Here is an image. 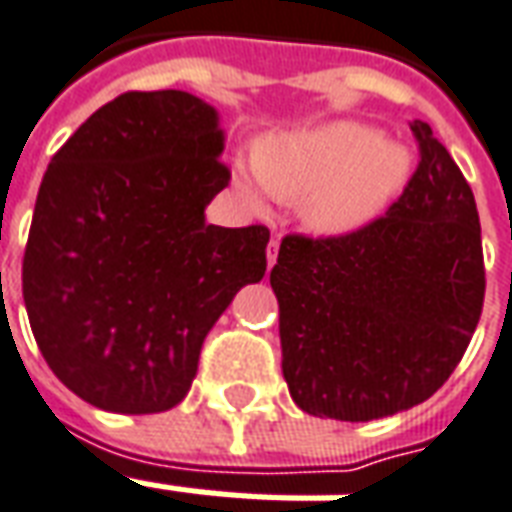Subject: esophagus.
<instances>
[{
	"label": "esophagus",
	"mask_w": 512,
	"mask_h": 512,
	"mask_svg": "<svg viewBox=\"0 0 512 512\" xmlns=\"http://www.w3.org/2000/svg\"><path fill=\"white\" fill-rule=\"evenodd\" d=\"M276 257H279V236L268 241V249H265V260H268V268H273Z\"/></svg>",
	"instance_id": "obj_1"
}]
</instances>
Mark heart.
<instances>
[{"mask_svg":"<svg viewBox=\"0 0 512 512\" xmlns=\"http://www.w3.org/2000/svg\"><path fill=\"white\" fill-rule=\"evenodd\" d=\"M411 171V152L384 142L365 123L335 120L327 126L273 136L230 166V187L249 212L271 198H303V220L325 236L368 225L392 204Z\"/></svg>","mask_w":512,"mask_h":512,"instance_id":"b5f03b06","label":"heart"}]
</instances>
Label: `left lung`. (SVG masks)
<instances>
[{
  "label": "left lung",
  "instance_id": "obj_1",
  "mask_svg": "<svg viewBox=\"0 0 512 512\" xmlns=\"http://www.w3.org/2000/svg\"><path fill=\"white\" fill-rule=\"evenodd\" d=\"M403 195L365 228L287 236L271 271L282 373L300 411L322 419L395 416L446 384L481 319L475 195L424 120Z\"/></svg>",
  "mask_w": 512,
  "mask_h": 512
}]
</instances>
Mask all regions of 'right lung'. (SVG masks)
Instances as JSON below:
<instances>
[{
    "label": "right lung",
    "mask_w": 512,
    "mask_h": 512,
    "mask_svg": "<svg viewBox=\"0 0 512 512\" xmlns=\"http://www.w3.org/2000/svg\"><path fill=\"white\" fill-rule=\"evenodd\" d=\"M220 112L185 91H131L53 155L23 255L31 333L58 381L112 413L182 403L206 333L265 273L263 225L220 228Z\"/></svg>",
    "instance_id": "right-lung-1"
}]
</instances>
